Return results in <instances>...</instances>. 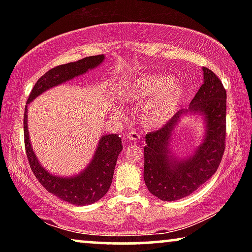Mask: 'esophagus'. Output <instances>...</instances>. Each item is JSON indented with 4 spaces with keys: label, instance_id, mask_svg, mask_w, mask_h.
<instances>
[{
    "label": "esophagus",
    "instance_id": "obj_1",
    "mask_svg": "<svg viewBox=\"0 0 252 252\" xmlns=\"http://www.w3.org/2000/svg\"><path fill=\"white\" fill-rule=\"evenodd\" d=\"M127 137H128V139L132 140V141H136V140H140L141 139V134L137 132V130L130 129L129 132L127 133Z\"/></svg>",
    "mask_w": 252,
    "mask_h": 252
}]
</instances>
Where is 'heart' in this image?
Returning a JSON list of instances; mask_svg holds the SVG:
<instances>
[{
  "instance_id": "b5f03b06",
  "label": "heart",
  "mask_w": 252,
  "mask_h": 252,
  "mask_svg": "<svg viewBox=\"0 0 252 252\" xmlns=\"http://www.w3.org/2000/svg\"><path fill=\"white\" fill-rule=\"evenodd\" d=\"M184 92V86L171 75H143L129 85L125 98L129 102L148 99L141 109V119L146 126L156 127L173 115Z\"/></svg>"
}]
</instances>
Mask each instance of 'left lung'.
Returning <instances> with one entry per match:
<instances>
[{
    "instance_id": "1",
    "label": "left lung",
    "mask_w": 252,
    "mask_h": 252,
    "mask_svg": "<svg viewBox=\"0 0 252 252\" xmlns=\"http://www.w3.org/2000/svg\"><path fill=\"white\" fill-rule=\"evenodd\" d=\"M204 82L187 110H180L160 129L146 135L143 178L148 190L161 201H177L190 195L218 170L225 151L226 89L220 79L203 67ZM186 113H201L207 126L205 140L185 160L168 148L171 134Z\"/></svg>"
}]
</instances>
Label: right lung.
I'll return each instance as SVG.
<instances>
[{"instance_id":"right-lung-1","label":"right lung","mask_w":252,"mask_h":252,"mask_svg":"<svg viewBox=\"0 0 252 252\" xmlns=\"http://www.w3.org/2000/svg\"><path fill=\"white\" fill-rule=\"evenodd\" d=\"M104 61V55L85 57L78 62L60 65L44 73L31 92L27 104L43 92L55 86L71 80L88 70L98 66ZM27 106L24 113V139L25 150L31 170L41 185L51 194L63 201L75 205L93 204L101 199L108 192L111 186L117 158L123 150L122 137L118 134H108L99 139L97 149L87 167L74 177L64 178L50 174L39 163L30 142L27 128Z\"/></svg>"}]
</instances>
